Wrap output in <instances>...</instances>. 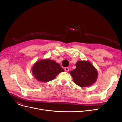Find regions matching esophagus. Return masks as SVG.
<instances>
[{"label": "esophagus", "instance_id": "esophagus-1", "mask_svg": "<svg viewBox=\"0 0 122 122\" xmlns=\"http://www.w3.org/2000/svg\"><path fill=\"white\" fill-rule=\"evenodd\" d=\"M65 70L66 72H68L69 71V68L68 67H66L65 68Z\"/></svg>", "mask_w": 122, "mask_h": 122}]
</instances>
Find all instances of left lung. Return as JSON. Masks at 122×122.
I'll use <instances>...</instances> for the list:
<instances>
[{
	"label": "left lung",
	"mask_w": 122,
	"mask_h": 122,
	"mask_svg": "<svg viewBox=\"0 0 122 122\" xmlns=\"http://www.w3.org/2000/svg\"><path fill=\"white\" fill-rule=\"evenodd\" d=\"M73 81L81 87H88L96 81L98 73L97 69L88 61L76 62V69L70 73Z\"/></svg>",
	"instance_id": "1"
}]
</instances>
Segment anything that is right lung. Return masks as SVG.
Wrapping results in <instances>:
<instances>
[{"mask_svg":"<svg viewBox=\"0 0 122 122\" xmlns=\"http://www.w3.org/2000/svg\"><path fill=\"white\" fill-rule=\"evenodd\" d=\"M32 74L39 81L47 82L55 78L59 73L64 72L60 65L50 59H43L34 64Z\"/></svg>","mask_w":122,"mask_h":122,"instance_id":"1","label":"right lung"}]
</instances>
